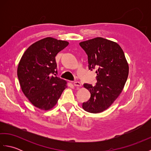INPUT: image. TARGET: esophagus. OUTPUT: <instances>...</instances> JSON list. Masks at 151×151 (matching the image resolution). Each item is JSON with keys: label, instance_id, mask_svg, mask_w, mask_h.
<instances>
[{"label": "esophagus", "instance_id": "obj_1", "mask_svg": "<svg viewBox=\"0 0 151 151\" xmlns=\"http://www.w3.org/2000/svg\"><path fill=\"white\" fill-rule=\"evenodd\" d=\"M73 84L75 86H76V87H81V83L80 82H78V81L74 82Z\"/></svg>", "mask_w": 151, "mask_h": 151}]
</instances>
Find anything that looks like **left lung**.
Here are the masks:
<instances>
[{"mask_svg":"<svg viewBox=\"0 0 151 151\" xmlns=\"http://www.w3.org/2000/svg\"><path fill=\"white\" fill-rule=\"evenodd\" d=\"M88 55L89 69H96L97 82L95 86L84 84L91 93L82 108L89 113L106 110L120 95L129 76V64L119 45L102 37L79 43Z\"/></svg>","mask_w":151,"mask_h":151,"instance_id":"left-lung-1","label":"left lung"}]
</instances>
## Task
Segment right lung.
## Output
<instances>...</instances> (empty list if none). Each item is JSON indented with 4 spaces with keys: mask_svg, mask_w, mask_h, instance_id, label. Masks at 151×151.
Returning a JSON list of instances; mask_svg holds the SVG:
<instances>
[{
    "mask_svg": "<svg viewBox=\"0 0 151 151\" xmlns=\"http://www.w3.org/2000/svg\"><path fill=\"white\" fill-rule=\"evenodd\" d=\"M68 45L65 41L44 38L28 47L19 63L17 76L22 91L41 110L52 108L67 87L65 81L56 76L55 57Z\"/></svg>",
    "mask_w": 151,
    "mask_h": 151,
    "instance_id": "right-lung-1",
    "label": "right lung"
}]
</instances>
